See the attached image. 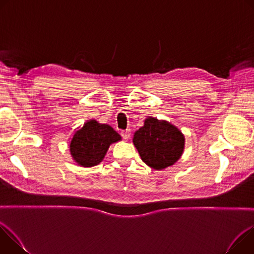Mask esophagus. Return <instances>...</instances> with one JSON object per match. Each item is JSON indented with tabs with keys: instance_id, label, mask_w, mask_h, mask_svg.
I'll list each match as a JSON object with an SVG mask.
<instances>
[{
	"instance_id": "obj_1",
	"label": "esophagus",
	"mask_w": 254,
	"mask_h": 254,
	"mask_svg": "<svg viewBox=\"0 0 254 254\" xmlns=\"http://www.w3.org/2000/svg\"><path fill=\"white\" fill-rule=\"evenodd\" d=\"M121 134H122L123 138H125V139H128V138H129V136H130V129H126V130H122Z\"/></svg>"
}]
</instances>
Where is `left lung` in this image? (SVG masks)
<instances>
[{
    "label": "left lung",
    "mask_w": 254,
    "mask_h": 254,
    "mask_svg": "<svg viewBox=\"0 0 254 254\" xmlns=\"http://www.w3.org/2000/svg\"><path fill=\"white\" fill-rule=\"evenodd\" d=\"M141 160L155 170L174 165L183 154L185 136L166 121L148 118L132 138Z\"/></svg>",
    "instance_id": "1"
}]
</instances>
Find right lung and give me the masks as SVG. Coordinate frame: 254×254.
I'll use <instances>...</instances> for the list:
<instances>
[{
	"mask_svg": "<svg viewBox=\"0 0 254 254\" xmlns=\"http://www.w3.org/2000/svg\"><path fill=\"white\" fill-rule=\"evenodd\" d=\"M121 139V135L111 126L90 120L75 131L69 150L77 165L93 167L103 160L111 144Z\"/></svg>",
	"mask_w": 254,
	"mask_h": 254,
	"instance_id": "1",
	"label": "right lung"
}]
</instances>
